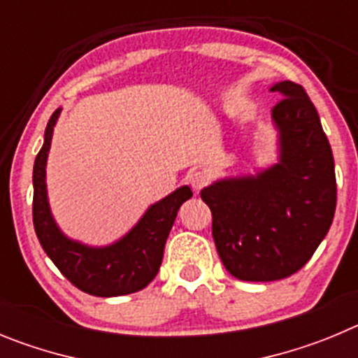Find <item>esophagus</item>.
<instances>
[{
  "instance_id": "esophagus-1",
  "label": "esophagus",
  "mask_w": 358,
  "mask_h": 358,
  "mask_svg": "<svg viewBox=\"0 0 358 358\" xmlns=\"http://www.w3.org/2000/svg\"><path fill=\"white\" fill-rule=\"evenodd\" d=\"M187 180H189V183H191L192 189L198 192V191H201L203 187L207 185L208 182H210V176H208L207 171H199V169H196V171L189 173Z\"/></svg>"
}]
</instances>
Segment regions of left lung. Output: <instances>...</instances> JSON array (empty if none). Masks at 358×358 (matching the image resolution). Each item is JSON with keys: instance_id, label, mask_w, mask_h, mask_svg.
Listing matches in <instances>:
<instances>
[{"instance_id": "1", "label": "left lung", "mask_w": 358, "mask_h": 358, "mask_svg": "<svg viewBox=\"0 0 358 358\" xmlns=\"http://www.w3.org/2000/svg\"><path fill=\"white\" fill-rule=\"evenodd\" d=\"M271 121L278 162L255 175L215 180L201 189L212 237L227 271L244 282L291 276L310 260L334 221L336 166L320 114L305 89L278 82Z\"/></svg>"}]
</instances>
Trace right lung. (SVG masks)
<instances>
[{
    "mask_svg": "<svg viewBox=\"0 0 358 358\" xmlns=\"http://www.w3.org/2000/svg\"><path fill=\"white\" fill-rule=\"evenodd\" d=\"M62 108L48 121L44 144L34 164V227L38 243L64 276L80 291L101 298L123 296L144 289L159 273L164 246L178 208L192 196L182 185L144 212L128 234L107 246H89L69 239L51 214L46 189V164L53 128Z\"/></svg>",
    "mask_w": 358,
    "mask_h": 358,
    "instance_id": "obj_1",
    "label": "right lung"
}]
</instances>
